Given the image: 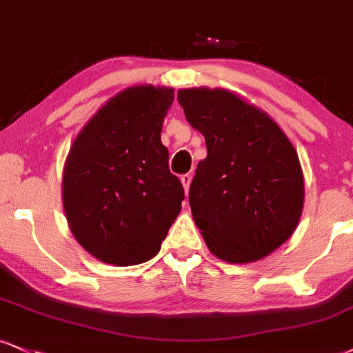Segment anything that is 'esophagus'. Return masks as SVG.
<instances>
[{"instance_id":"34e87169","label":"esophagus","mask_w":353,"mask_h":353,"mask_svg":"<svg viewBox=\"0 0 353 353\" xmlns=\"http://www.w3.org/2000/svg\"><path fill=\"white\" fill-rule=\"evenodd\" d=\"M181 185H183V188H185V193H188V190H190V183H191V175H181Z\"/></svg>"}]
</instances>
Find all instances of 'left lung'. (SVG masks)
Instances as JSON below:
<instances>
[{
  "instance_id": "8db88e82",
  "label": "left lung",
  "mask_w": 353,
  "mask_h": 353,
  "mask_svg": "<svg viewBox=\"0 0 353 353\" xmlns=\"http://www.w3.org/2000/svg\"><path fill=\"white\" fill-rule=\"evenodd\" d=\"M208 155L190 186V208L208 249L252 263L293 236L304 203L296 149L267 112L224 88L178 90Z\"/></svg>"
}]
</instances>
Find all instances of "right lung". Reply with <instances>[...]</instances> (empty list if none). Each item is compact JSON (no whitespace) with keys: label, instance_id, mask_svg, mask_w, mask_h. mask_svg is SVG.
<instances>
[{"label":"right lung","instance_id":"1","mask_svg":"<svg viewBox=\"0 0 353 353\" xmlns=\"http://www.w3.org/2000/svg\"><path fill=\"white\" fill-rule=\"evenodd\" d=\"M173 98L168 86H129L72 143L62 176L65 216L77 242L104 263L150 260L180 214L185 191L160 139Z\"/></svg>","mask_w":353,"mask_h":353}]
</instances>
